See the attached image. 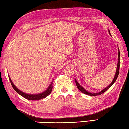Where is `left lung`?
<instances>
[{
  "label": "left lung",
  "mask_w": 129,
  "mask_h": 129,
  "mask_svg": "<svg viewBox=\"0 0 129 129\" xmlns=\"http://www.w3.org/2000/svg\"><path fill=\"white\" fill-rule=\"evenodd\" d=\"M108 32H109V34L111 35V33H110V31L109 30H108ZM118 59H117V60H118V62H117V68H116V73H115V77L114 78H113V81L111 82V83L110 84L108 85V86L105 88H104V89H102L101 91H100V92H98V93H91V92H89L88 91H87L85 90V89L84 88L81 86V85H80V84L78 83L77 81V80L75 79V82H76V85H77V87L78 88V89H79V90L81 91V92H83V94H86L88 95H89V96H97V95H100L103 94L104 92H105L106 91H107L108 89L110 87H111L112 85L113 84V83H115L116 81V80L117 77H118V75H119V68H120V52H119V48H118Z\"/></svg>",
  "instance_id": "obj_1"
}]
</instances>
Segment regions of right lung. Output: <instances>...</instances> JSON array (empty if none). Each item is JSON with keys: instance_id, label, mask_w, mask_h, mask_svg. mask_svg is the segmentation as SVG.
I'll return each mask as SVG.
<instances>
[{"instance_id": "add662e5", "label": "right lung", "mask_w": 129, "mask_h": 129, "mask_svg": "<svg viewBox=\"0 0 129 129\" xmlns=\"http://www.w3.org/2000/svg\"><path fill=\"white\" fill-rule=\"evenodd\" d=\"M9 80H10V83L12 85V87L13 88V89H14V90L16 91L18 94L20 95L23 96L24 98L27 99V100H41V99L45 98V97L48 96L50 94H51L52 92V88H53V86H52L53 81H52L51 82V83L50 84V85H49V87H48V88L46 89V90L44 91V92L40 93V94H26V93L22 92L21 91L19 90L15 86L14 84L13 83V82L12 81V80H11L10 77H9Z\"/></svg>"}]
</instances>
